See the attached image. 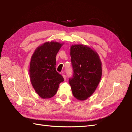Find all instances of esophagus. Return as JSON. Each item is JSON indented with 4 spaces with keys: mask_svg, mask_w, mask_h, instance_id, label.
Here are the masks:
<instances>
[{
    "mask_svg": "<svg viewBox=\"0 0 132 132\" xmlns=\"http://www.w3.org/2000/svg\"><path fill=\"white\" fill-rule=\"evenodd\" d=\"M62 76H63V78H64V81H66V75H64V74H63V75H62Z\"/></svg>",
    "mask_w": 132,
    "mask_h": 132,
    "instance_id": "1",
    "label": "esophagus"
}]
</instances>
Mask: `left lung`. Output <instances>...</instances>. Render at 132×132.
<instances>
[{"label": "left lung", "mask_w": 132, "mask_h": 132, "mask_svg": "<svg viewBox=\"0 0 132 132\" xmlns=\"http://www.w3.org/2000/svg\"><path fill=\"white\" fill-rule=\"evenodd\" d=\"M70 55L74 71L69 79L72 93L78 100H86L94 93L102 78V62L97 53L86 45H72Z\"/></svg>", "instance_id": "1"}]
</instances>
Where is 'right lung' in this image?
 Returning a JSON list of instances; mask_svg holds the SVG:
<instances>
[{"instance_id": "1", "label": "right lung", "mask_w": 132, "mask_h": 132, "mask_svg": "<svg viewBox=\"0 0 132 132\" xmlns=\"http://www.w3.org/2000/svg\"><path fill=\"white\" fill-rule=\"evenodd\" d=\"M63 43L47 41L38 46L30 58L29 77L39 96L49 99L57 93L63 78L56 71V55Z\"/></svg>"}]
</instances>
